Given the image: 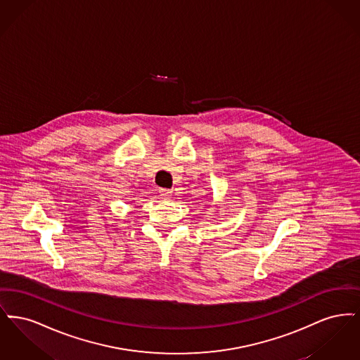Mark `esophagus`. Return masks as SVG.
Wrapping results in <instances>:
<instances>
[{"label": "esophagus", "mask_w": 360, "mask_h": 360, "mask_svg": "<svg viewBox=\"0 0 360 360\" xmlns=\"http://www.w3.org/2000/svg\"><path fill=\"white\" fill-rule=\"evenodd\" d=\"M159 195L162 200H170L172 195V190H167V188H160L159 190Z\"/></svg>", "instance_id": "34e87169"}]
</instances>
